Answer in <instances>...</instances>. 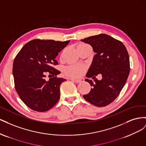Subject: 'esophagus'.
<instances>
[{
	"label": "esophagus",
	"instance_id": "1",
	"mask_svg": "<svg viewBox=\"0 0 146 146\" xmlns=\"http://www.w3.org/2000/svg\"><path fill=\"white\" fill-rule=\"evenodd\" d=\"M70 80L74 81V82H76V83H81L82 82H83V78H80V79H75V78H70Z\"/></svg>",
	"mask_w": 146,
	"mask_h": 146
}]
</instances>
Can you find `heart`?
Wrapping results in <instances>:
<instances>
[{
  "label": "heart",
  "instance_id": "obj_1",
  "mask_svg": "<svg viewBox=\"0 0 146 146\" xmlns=\"http://www.w3.org/2000/svg\"><path fill=\"white\" fill-rule=\"evenodd\" d=\"M86 68L82 64H76L69 66L64 70L65 74L69 77H78L85 72Z\"/></svg>",
  "mask_w": 146,
  "mask_h": 146
}]
</instances>
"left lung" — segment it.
Here are the masks:
<instances>
[{"instance_id": "1", "label": "left lung", "mask_w": 146, "mask_h": 146, "mask_svg": "<svg viewBox=\"0 0 146 146\" xmlns=\"http://www.w3.org/2000/svg\"><path fill=\"white\" fill-rule=\"evenodd\" d=\"M90 44L96 53L86 75L85 81L92 88L83 98L96 107H105L114 101L124 86L130 73V60L122 42L106 34H100L82 39ZM100 73L98 81L95 76Z\"/></svg>"}]
</instances>
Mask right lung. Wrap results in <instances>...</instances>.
<instances>
[{
	"instance_id": "1",
	"label": "right lung",
	"mask_w": 146,
	"mask_h": 146,
	"mask_svg": "<svg viewBox=\"0 0 146 146\" xmlns=\"http://www.w3.org/2000/svg\"><path fill=\"white\" fill-rule=\"evenodd\" d=\"M54 40L33 39L23 47L13 65L16 90L23 102L34 111L43 112L52 108L60 99V87L66 81L56 77L46 81L50 76L60 74L54 68L58 53L69 43Z\"/></svg>"
}]
</instances>
